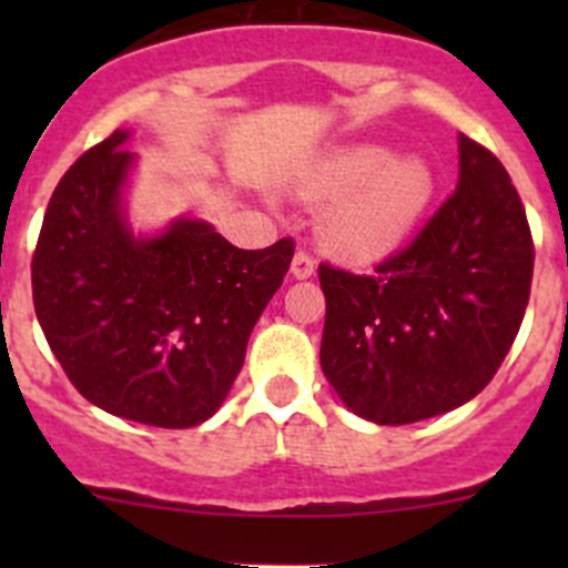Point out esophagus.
<instances>
[{
    "label": "esophagus",
    "instance_id": "obj_1",
    "mask_svg": "<svg viewBox=\"0 0 568 568\" xmlns=\"http://www.w3.org/2000/svg\"><path fill=\"white\" fill-rule=\"evenodd\" d=\"M313 272H316V257H313V252L296 250L294 261H291V274L300 280H307L313 277Z\"/></svg>",
    "mask_w": 568,
    "mask_h": 568
}]
</instances>
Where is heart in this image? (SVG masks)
Returning <instances> with one entry per match:
<instances>
[{"instance_id":"1","label":"heart","mask_w":568,"mask_h":568,"mask_svg":"<svg viewBox=\"0 0 568 568\" xmlns=\"http://www.w3.org/2000/svg\"><path fill=\"white\" fill-rule=\"evenodd\" d=\"M311 200H332L321 236L332 250L354 261L390 252L426 211L434 173L426 162L393 159L382 145L341 148L318 159L300 181Z\"/></svg>"}]
</instances>
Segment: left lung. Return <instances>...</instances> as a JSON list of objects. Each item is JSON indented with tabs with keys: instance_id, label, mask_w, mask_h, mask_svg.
<instances>
[{
	"instance_id": "obj_1",
	"label": "left lung",
	"mask_w": 568,
	"mask_h": 568,
	"mask_svg": "<svg viewBox=\"0 0 568 568\" xmlns=\"http://www.w3.org/2000/svg\"><path fill=\"white\" fill-rule=\"evenodd\" d=\"M511 175L459 134V186L404 250L354 274L321 263V371L354 415L404 426L475 398L506 359L532 280Z\"/></svg>"
}]
</instances>
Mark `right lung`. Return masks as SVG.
I'll list each match as a JSON object with an SVG mask.
<instances>
[{
	"mask_svg": "<svg viewBox=\"0 0 568 568\" xmlns=\"http://www.w3.org/2000/svg\"><path fill=\"white\" fill-rule=\"evenodd\" d=\"M112 131L60 178L32 252V302L71 385L125 420L189 428L231 393L294 239L239 250L178 220L136 242L120 214L131 156Z\"/></svg>",
	"mask_w": 568,
	"mask_h": 568,
	"instance_id": "obj_1",
	"label": "right lung"
}]
</instances>
